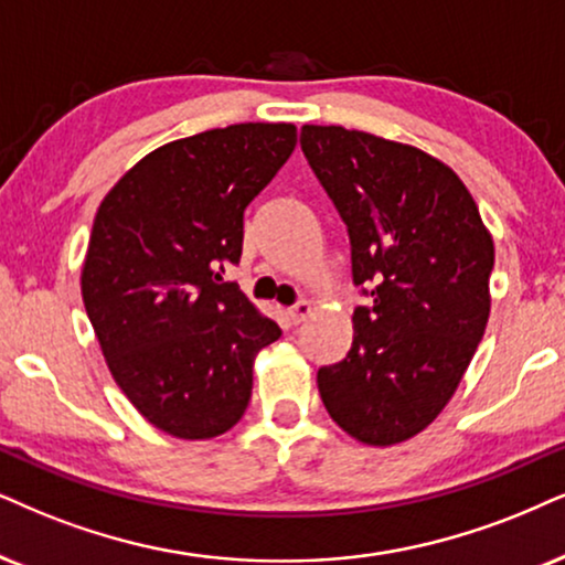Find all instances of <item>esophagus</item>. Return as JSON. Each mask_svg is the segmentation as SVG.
<instances>
[{"mask_svg":"<svg viewBox=\"0 0 565 565\" xmlns=\"http://www.w3.org/2000/svg\"><path fill=\"white\" fill-rule=\"evenodd\" d=\"M310 310H312L310 302H305V299H302V302H297V305H291V307H289L287 316H289L291 323L297 326V323H302V320H305L307 316H310Z\"/></svg>","mask_w":565,"mask_h":565,"instance_id":"obj_1","label":"esophagus"}]
</instances>
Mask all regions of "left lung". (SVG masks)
Segmentation results:
<instances>
[{
	"instance_id": "8db88e82",
	"label": "left lung",
	"mask_w": 565,
	"mask_h": 565,
	"mask_svg": "<svg viewBox=\"0 0 565 565\" xmlns=\"http://www.w3.org/2000/svg\"><path fill=\"white\" fill-rule=\"evenodd\" d=\"M299 146L347 224L352 349L318 370L341 430L394 446L438 417L482 341L495 249L477 203L446 163L419 148L305 125Z\"/></svg>"
}]
</instances>
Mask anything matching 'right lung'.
Returning <instances> with one entry per match:
<instances>
[{
  "mask_svg": "<svg viewBox=\"0 0 565 565\" xmlns=\"http://www.w3.org/2000/svg\"><path fill=\"white\" fill-rule=\"evenodd\" d=\"M297 146L287 122L156 148L98 205L83 302L114 381L159 430L216 438L245 414L253 362L281 335L237 284L245 209Z\"/></svg>",
  "mask_w": 565,
  "mask_h": 565,
  "instance_id": "1",
  "label": "right lung"
}]
</instances>
